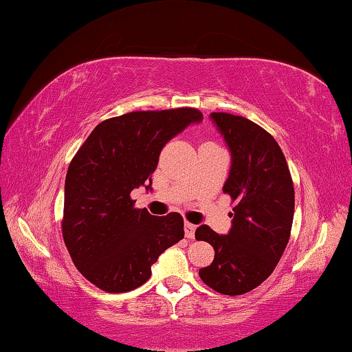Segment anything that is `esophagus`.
<instances>
[{
  "mask_svg": "<svg viewBox=\"0 0 352 352\" xmlns=\"http://www.w3.org/2000/svg\"><path fill=\"white\" fill-rule=\"evenodd\" d=\"M184 226H186V237L187 239H195V229H197V226H195V224H192V223H188V221H186Z\"/></svg>",
  "mask_w": 352,
  "mask_h": 352,
  "instance_id": "esophagus-1",
  "label": "esophagus"
}]
</instances>
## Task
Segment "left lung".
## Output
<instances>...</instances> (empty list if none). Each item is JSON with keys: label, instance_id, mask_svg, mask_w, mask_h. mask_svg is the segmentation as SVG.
<instances>
[{"label": "left lung", "instance_id": "left-lung-1", "mask_svg": "<svg viewBox=\"0 0 352 352\" xmlns=\"http://www.w3.org/2000/svg\"><path fill=\"white\" fill-rule=\"evenodd\" d=\"M212 123L230 153L223 192L235 201L226 235L207 224L195 232L215 250L209 267L199 270L206 285L229 296L254 290L273 273L290 239L295 190L278 142L251 120L212 112Z\"/></svg>", "mask_w": 352, "mask_h": 352}]
</instances>
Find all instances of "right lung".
Listing matches in <instances>:
<instances>
[{
    "instance_id": "1",
    "label": "right lung",
    "mask_w": 352,
    "mask_h": 352,
    "mask_svg": "<svg viewBox=\"0 0 352 352\" xmlns=\"http://www.w3.org/2000/svg\"><path fill=\"white\" fill-rule=\"evenodd\" d=\"M201 122L192 107L124 113L98 124L73 157L62 235L73 263L98 289L123 293L145 284L159 256L184 239L177 212L154 217L134 209L131 192L153 190L162 148Z\"/></svg>"
}]
</instances>
